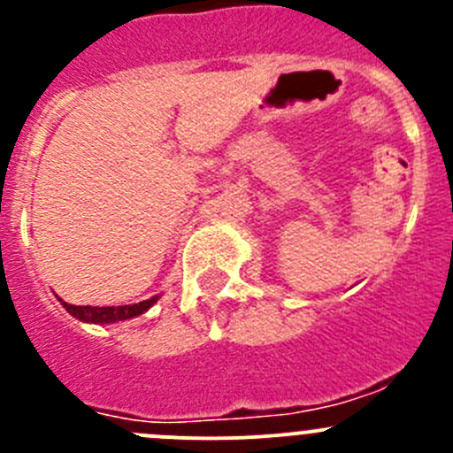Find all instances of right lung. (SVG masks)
<instances>
[{
    "mask_svg": "<svg viewBox=\"0 0 453 453\" xmlns=\"http://www.w3.org/2000/svg\"><path fill=\"white\" fill-rule=\"evenodd\" d=\"M159 296H153L149 300H142L138 304H122V307H76V304H67L58 298V303L65 307V311L70 315H74L76 319L81 322H89V324H113V322H122V319H131L135 315H142L144 311H149L155 303H157Z\"/></svg>",
    "mask_w": 453,
    "mask_h": 453,
    "instance_id": "obj_1",
    "label": "right lung"
}]
</instances>
